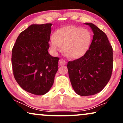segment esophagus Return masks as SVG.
<instances>
[{"mask_svg": "<svg viewBox=\"0 0 123 123\" xmlns=\"http://www.w3.org/2000/svg\"><path fill=\"white\" fill-rule=\"evenodd\" d=\"M59 64L60 65H65L66 64V61L63 59H60L59 60Z\"/></svg>", "mask_w": 123, "mask_h": 123, "instance_id": "esophagus-1", "label": "esophagus"}]
</instances>
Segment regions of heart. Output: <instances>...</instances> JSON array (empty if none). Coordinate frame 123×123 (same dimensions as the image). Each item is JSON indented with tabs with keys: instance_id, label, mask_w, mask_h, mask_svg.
I'll return each instance as SVG.
<instances>
[{
	"instance_id": "1",
	"label": "heart",
	"mask_w": 123,
	"mask_h": 123,
	"mask_svg": "<svg viewBox=\"0 0 123 123\" xmlns=\"http://www.w3.org/2000/svg\"><path fill=\"white\" fill-rule=\"evenodd\" d=\"M91 35L81 28H65L59 29L51 40L54 50L63 48V53L70 59L81 57L88 49L91 43Z\"/></svg>"
}]
</instances>
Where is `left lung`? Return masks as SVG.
I'll use <instances>...</instances> for the list:
<instances>
[{"label":"left lung","mask_w":123,"mask_h":123,"mask_svg":"<svg viewBox=\"0 0 123 123\" xmlns=\"http://www.w3.org/2000/svg\"><path fill=\"white\" fill-rule=\"evenodd\" d=\"M94 33L89 49L67 67L73 90L81 96L95 95L108 84L113 70V49L106 35L92 23H85Z\"/></svg>","instance_id":"8db88e82"}]
</instances>
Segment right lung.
I'll list each match as a JSON object with an SVG mask.
<instances>
[{
    "label": "right lung",
    "mask_w": 123,
    "mask_h": 123,
    "mask_svg": "<svg viewBox=\"0 0 123 123\" xmlns=\"http://www.w3.org/2000/svg\"><path fill=\"white\" fill-rule=\"evenodd\" d=\"M52 24H33L22 31L12 49V72L25 91L37 95L47 93L58 69V57L48 53Z\"/></svg>",
    "instance_id": "obj_1"
}]
</instances>
